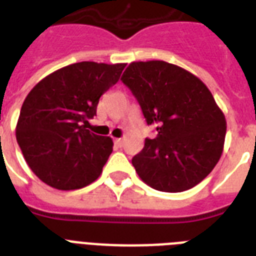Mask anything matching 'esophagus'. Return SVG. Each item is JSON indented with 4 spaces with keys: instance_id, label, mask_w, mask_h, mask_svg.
Returning a JSON list of instances; mask_svg holds the SVG:
<instances>
[{
    "instance_id": "34e87169",
    "label": "esophagus",
    "mask_w": 256,
    "mask_h": 256,
    "mask_svg": "<svg viewBox=\"0 0 256 256\" xmlns=\"http://www.w3.org/2000/svg\"><path fill=\"white\" fill-rule=\"evenodd\" d=\"M114 144L117 146V147H122V146H124V139H121V138L114 139Z\"/></svg>"
}]
</instances>
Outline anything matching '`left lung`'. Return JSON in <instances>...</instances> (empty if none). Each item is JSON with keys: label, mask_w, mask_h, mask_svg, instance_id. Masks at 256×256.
Masks as SVG:
<instances>
[{"label": "left lung", "mask_w": 256, "mask_h": 256, "mask_svg": "<svg viewBox=\"0 0 256 256\" xmlns=\"http://www.w3.org/2000/svg\"><path fill=\"white\" fill-rule=\"evenodd\" d=\"M121 80L140 105L158 136L146 139L132 162L140 180L165 192L196 186L224 150L226 121L200 79L165 61L132 62Z\"/></svg>", "instance_id": "8db88e82"}]
</instances>
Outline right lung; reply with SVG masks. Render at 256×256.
I'll use <instances>...</instances> for the list:
<instances>
[{"label":"right lung","instance_id":"obj_1","mask_svg":"<svg viewBox=\"0 0 256 256\" xmlns=\"http://www.w3.org/2000/svg\"><path fill=\"white\" fill-rule=\"evenodd\" d=\"M124 66L78 62L52 72L30 91L15 135L26 162L44 184L76 190L102 174L113 140L94 134L86 124Z\"/></svg>","mask_w":256,"mask_h":256}]
</instances>
